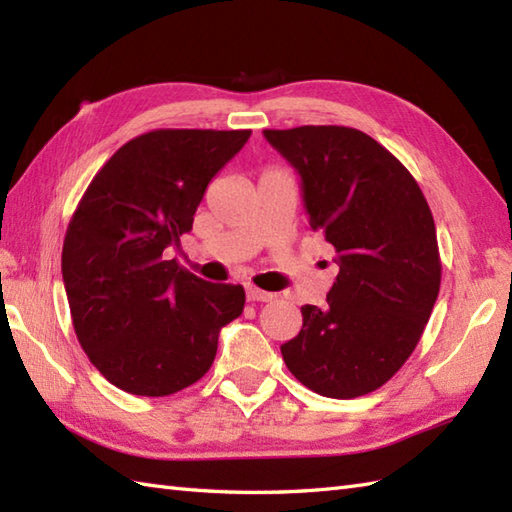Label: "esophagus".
I'll return each instance as SVG.
<instances>
[{"label": "esophagus", "instance_id": "34e87169", "mask_svg": "<svg viewBox=\"0 0 512 512\" xmlns=\"http://www.w3.org/2000/svg\"><path fill=\"white\" fill-rule=\"evenodd\" d=\"M246 297H248V301H273V299H275L273 292L259 290V288H255V286H248V288H246Z\"/></svg>", "mask_w": 512, "mask_h": 512}]
</instances>
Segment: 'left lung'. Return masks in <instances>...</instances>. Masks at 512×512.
I'll return each mask as SVG.
<instances>
[{
    "label": "left lung",
    "mask_w": 512,
    "mask_h": 512,
    "mask_svg": "<svg viewBox=\"0 0 512 512\" xmlns=\"http://www.w3.org/2000/svg\"><path fill=\"white\" fill-rule=\"evenodd\" d=\"M301 176L312 231L334 246L328 306H303L281 345L301 385L328 398L383 387L416 350L440 292L442 262L427 200L402 162L354 127L264 129Z\"/></svg>",
    "instance_id": "8db88e82"
}]
</instances>
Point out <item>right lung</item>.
Masks as SVG:
<instances>
[{"label": "right lung", "mask_w": 512, "mask_h": 512, "mask_svg": "<svg viewBox=\"0 0 512 512\" xmlns=\"http://www.w3.org/2000/svg\"><path fill=\"white\" fill-rule=\"evenodd\" d=\"M250 129H154L92 178L63 239L72 325L92 365L134 396H171L209 372L244 288L209 284L167 259L191 231L211 178Z\"/></svg>", "instance_id": "obj_1"}]
</instances>
